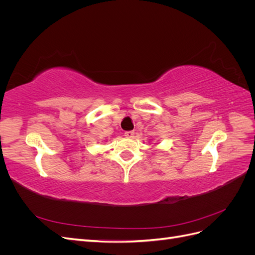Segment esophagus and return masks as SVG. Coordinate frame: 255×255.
Masks as SVG:
<instances>
[{
	"label": "esophagus",
	"instance_id": "34e87169",
	"mask_svg": "<svg viewBox=\"0 0 255 255\" xmlns=\"http://www.w3.org/2000/svg\"><path fill=\"white\" fill-rule=\"evenodd\" d=\"M134 135H135L134 130H128V132L125 133V136H126L127 138H133Z\"/></svg>",
	"mask_w": 255,
	"mask_h": 255
}]
</instances>
